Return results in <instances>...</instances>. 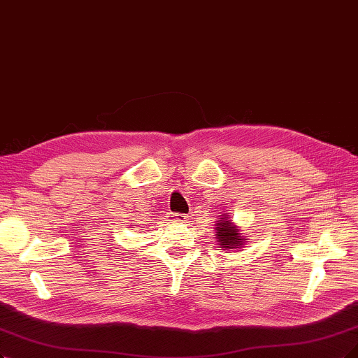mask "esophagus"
Segmentation results:
<instances>
[{"instance_id": "obj_1", "label": "esophagus", "mask_w": 358, "mask_h": 358, "mask_svg": "<svg viewBox=\"0 0 358 358\" xmlns=\"http://www.w3.org/2000/svg\"><path fill=\"white\" fill-rule=\"evenodd\" d=\"M168 218H169V221H177V222H186L187 221V215L177 214V213H171L168 215Z\"/></svg>"}]
</instances>
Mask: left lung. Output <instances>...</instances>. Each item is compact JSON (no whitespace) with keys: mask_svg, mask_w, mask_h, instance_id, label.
Here are the masks:
<instances>
[{"mask_svg":"<svg viewBox=\"0 0 358 358\" xmlns=\"http://www.w3.org/2000/svg\"><path fill=\"white\" fill-rule=\"evenodd\" d=\"M217 242L220 245L221 249L224 250H236L241 249L246 239L242 236L239 227L234 226L231 222V220H229V215L224 214L222 218H220V221H217Z\"/></svg>","mask_w":358,"mask_h":358,"instance_id":"left-lung-1","label":"left lung"}]
</instances>
